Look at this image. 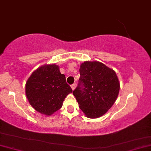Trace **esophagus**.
Returning a JSON list of instances; mask_svg holds the SVG:
<instances>
[{
  "label": "esophagus",
  "instance_id": "esophagus-1",
  "mask_svg": "<svg viewBox=\"0 0 151 151\" xmlns=\"http://www.w3.org/2000/svg\"><path fill=\"white\" fill-rule=\"evenodd\" d=\"M71 87L72 90L74 91V90H75V88H76V85L75 84H72V85H71Z\"/></svg>",
  "mask_w": 151,
  "mask_h": 151
}]
</instances>
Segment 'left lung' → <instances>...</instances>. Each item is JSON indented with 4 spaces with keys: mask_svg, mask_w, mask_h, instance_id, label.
Instances as JSON below:
<instances>
[{
    "mask_svg": "<svg viewBox=\"0 0 151 151\" xmlns=\"http://www.w3.org/2000/svg\"><path fill=\"white\" fill-rule=\"evenodd\" d=\"M80 73L79 84L73 92L79 108L87 118L101 117L112 108L119 95L116 73L99 61L82 63Z\"/></svg>",
    "mask_w": 151,
    "mask_h": 151,
    "instance_id": "left-lung-1",
    "label": "left lung"
}]
</instances>
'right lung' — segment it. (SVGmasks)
Wrapping results in <instances>:
<instances>
[{"label":"right lung","mask_w":151,"mask_h":151,"mask_svg":"<svg viewBox=\"0 0 151 151\" xmlns=\"http://www.w3.org/2000/svg\"><path fill=\"white\" fill-rule=\"evenodd\" d=\"M64 74L56 64L44 65L32 72L26 82L28 102L38 112L50 116L63 106L67 95L71 93Z\"/></svg>","instance_id":"1"}]
</instances>
